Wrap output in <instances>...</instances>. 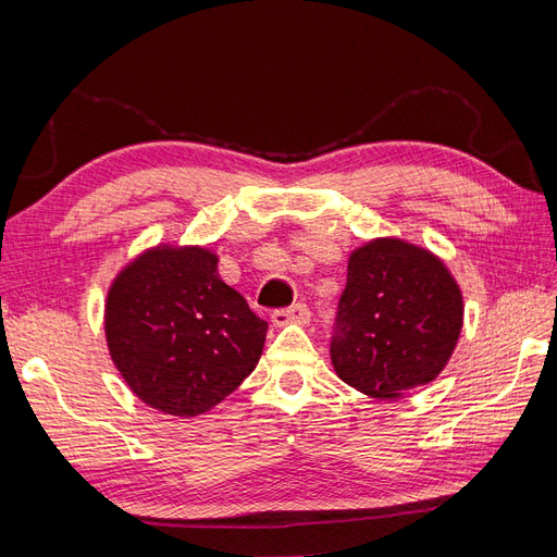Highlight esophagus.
I'll return each instance as SVG.
<instances>
[{"mask_svg": "<svg viewBox=\"0 0 557 557\" xmlns=\"http://www.w3.org/2000/svg\"><path fill=\"white\" fill-rule=\"evenodd\" d=\"M311 320V311L307 305H295L290 309H278L272 313V323L276 327H285V325H309Z\"/></svg>", "mask_w": 557, "mask_h": 557, "instance_id": "esophagus-1", "label": "esophagus"}]
</instances>
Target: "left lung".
<instances>
[{
  "instance_id": "obj_1",
  "label": "left lung",
  "mask_w": 557,
  "mask_h": 557,
  "mask_svg": "<svg viewBox=\"0 0 557 557\" xmlns=\"http://www.w3.org/2000/svg\"><path fill=\"white\" fill-rule=\"evenodd\" d=\"M462 290L442 258L397 237L350 252L332 364L374 399H397L444 372L462 330Z\"/></svg>"
}]
</instances>
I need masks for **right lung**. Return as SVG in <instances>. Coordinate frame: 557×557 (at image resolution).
I'll return each mask as SVG.
<instances>
[{
  "mask_svg": "<svg viewBox=\"0 0 557 557\" xmlns=\"http://www.w3.org/2000/svg\"><path fill=\"white\" fill-rule=\"evenodd\" d=\"M109 356L146 407L195 418L256 369L267 323L205 246L158 244L127 262L104 305Z\"/></svg>",
  "mask_w": 557,
  "mask_h": 557,
  "instance_id": "1",
  "label": "right lung"
}]
</instances>
